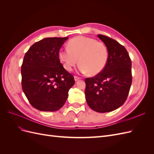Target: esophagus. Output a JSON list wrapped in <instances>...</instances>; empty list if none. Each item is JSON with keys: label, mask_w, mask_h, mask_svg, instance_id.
Here are the masks:
<instances>
[{"label": "esophagus", "mask_w": 154, "mask_h": 154, "mask_svg": "<svg viewBox=\"0 0 154 154\" xmlns=\"http://www.w3.org/2000/svg\"><path fill=\"white\" fill-rule=\"evenodd\" d=\"M80 78H81L78 77V76H74V80H75V81L76 82V81H78V80H80Z\"/></svg>", "instance_id": "1"}]
</instances>
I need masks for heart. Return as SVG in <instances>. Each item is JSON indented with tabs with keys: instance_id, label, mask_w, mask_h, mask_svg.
Here are the masks:
<instances>
[{
	"instance_id": "b5f03b06",
	"label": "heart",
	"mask_w": 154,
	"mask_h": 154,
	"mask_svg": "<svg viewBox=\"0 0 154 154\" xmlns=\"http://www.w3.org/2000/svg\"><path fill=\"white\" fill-rule=\"evenodd\" d=\"M58 56L67 71H72L78 62L82 72L96 76L106 67L109 51L101 42L89 37L78 36L70 40L67 43V49H60Z\"/></svg>"
}]
</instances>
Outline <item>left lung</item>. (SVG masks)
I'll return each instance as SVG.
<instances>
[{
  "label": "left lung",
  "instance_id": "1",
  "mask_svg": "<svg viewBox=\"0 0 154 154\" xmlns=\"http://www.w3.org/2000/svg\"><path fill=\"white\" fill-rule=\"evenodd\" d=\"M97 36L108 49V62L103 71L85 78V94L90 108L104 113L118 109L127 100L132 80V62L123 45L106 36Z\"/></svg>",
  "mask_w": 154,
  "mask_h": 154
}]
</instances>
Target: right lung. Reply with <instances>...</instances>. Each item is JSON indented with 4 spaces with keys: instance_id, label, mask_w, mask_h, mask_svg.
<instances>
[{
    "instance_id": "add662e5",
    "label": "right lung",
    "mask_w": 154,
    "mask_h": 154,
    "mask_svg": "<svg viewBox=\"0 0 154 154\" xmlns=\"http://www.w3.org/2000/svg\"><path fill=\"white\" fill-rule=\"evenodd\" d=\"M68 37L45 38L26 53L21 67L22 87L30 104L41 111L61 109L74 84L71 74L63 68L58 52Z\"/></svg>"
}]
</instances>
